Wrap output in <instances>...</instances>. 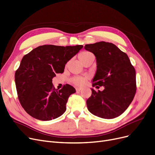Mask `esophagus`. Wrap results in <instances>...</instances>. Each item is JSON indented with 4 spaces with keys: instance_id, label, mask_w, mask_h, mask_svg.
I'll return each mask as SVG.
<instances>
[{
    "instance_id": "obj_1",
    "label": "esophagus",
    "mask_w": 155,
    "mask_h": 155,
    "mask_svg": "<svg viewBox=\"0 0 155 155\" xmlns=\"http://www.w3.org/2000/svg\"><path fill=\"white\" fill-rule=\"evenodd\" d=\"M82 89V88H81V87H77L76 88V91H77V92H79V91H80Z\"/></svg>"
}]
</instances>
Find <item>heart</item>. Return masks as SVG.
<instances>
[{
	"label": "heart",
	"instance_id": "obj_1",
	"mask_svg": "<svg viewBox=\"0 0 155 155\" xmlns=\"http://www.w3.org/2000/svg\"><path fill=\"white\" fill-rule=\"evenodd\" d=\"M92 55V53L89 52L84 51L80 54L78 56V58L80 59V61L82 63H84ZM85 82H86V78L82 77H73L71 79V84L78 86L84 85L85 83Z\"/></svg>",
	"mask_w": 155,
	"mask_h": 155
}]
</instances>
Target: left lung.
<instances>
[{"label":"left lung","instance_id":"left-lung-1","mask_svg":"<svg viewBox=\"0 0 155 155\" xmlns=\"http://www.w3.org/2000/svg\"><path fill=\"white\" fill-rule=\"evenodd\" d=\"M84 49L93 53L96 59L92 86L104 87L98 92L91 88L92 95L86 102L88 110L105 119L121 115L132 103L136 91V70L129 57L109 42L86 44Z\"/></svg>","mask_w":155,"mask_h":155}]
</instances>
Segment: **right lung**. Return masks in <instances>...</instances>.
Masks as SVG:
<instances>
[{
	"label": "right lung",
	"mask_w": 155,
	"mask_h": 155,
	"mask_svg": "<svg viewBox=\"0 0 155 155\" xmlns=\"http://www.w3.org/2000/svg\"><path fill=\"white\" fill-rule=\"evenodd\" d=\"M82 45H44L23 56L15 73L18 99L22 107L35 119L49 121L61 116L71 94L76 92L66 84L58 91L52 78L64 71L65 64L82 49Z\"/></svg>",
	"instance_id": "obj_1"
}]
</instances>
